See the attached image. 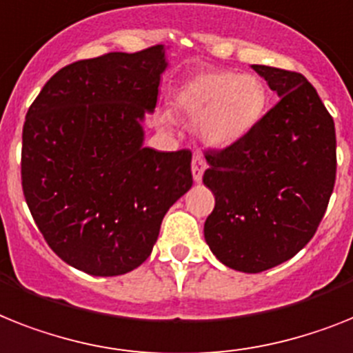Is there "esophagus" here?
I'll list each match as a JSON object with an SVG mask.
<instances>
[{
    "instance_id": "obj_1",
    "label": "esophagus",
    "mask_w": 353,
    "mask_h": 353,
    "mask_svg": "<svg viewBox=\"0 0 353 353\" xmlns=\"http://www.w3.org/2000/svg\"><path fill=\"white\" fill-rule=\"evenodd\" d=\"M208 170V162L202 155H194L193 162H191V173H193L194 182H200L203 176V171Z\"/></svg>"
}]
</instances>
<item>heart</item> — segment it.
Returning <instances> with one entry per match:
<instances>
[{"label": "heart", "mask_w": 353, "mask_h": 353, "mask_svg": "<svg viewBox=\"0 0 353 353\" xmlns=\"http://www.w3.org/2000/svg\"><path fill=\"white\" fill-rule=\"evenodd\" d=\"M267 88L254 74L208 70L189 77L176 106L194 117V133L209 148L225 150L252 133L267 110Z\"/></svg>", "instance_id": "b5f03b06"}]
</instances>
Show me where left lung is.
<instances>
[{"mask_svg": "<svg viewBox=\"0 0 353 353\" xmlns=\"http://www.w3.org/2000/svg\"><path fill=\"white\" fill-rule=\"evenodd\" d=\"M250 68L279 101L247 139L205 153L214 209L203 236L225 267L256 274L290 260L316 234L336 182V128L301 74Z\"/></svg>", "mask_w": 353, "mask_h": 353, "instance_id": "left-lung-1", "label": "left lung"}]
</instances>
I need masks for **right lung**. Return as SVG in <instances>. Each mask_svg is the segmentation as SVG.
I'll use <instances>...</instances> for the list:
<instances>
[{"instance_id":"obj_1","label":"right lung","mask_w":353,"mask_h":353,"mask_svg":"<svg viewBox=\"0 0 353 353\" xmlns=\"http://www.w3.org/2000/svg\"><path fill=\"white\" fill-rule=\"evenodd\" d=\"M164 45L112 52L61 68L23 126V193L61 260L121 276L150 258L160 223L193 185L191 151L144 148Z\"/></svg>"}]
</instances>
